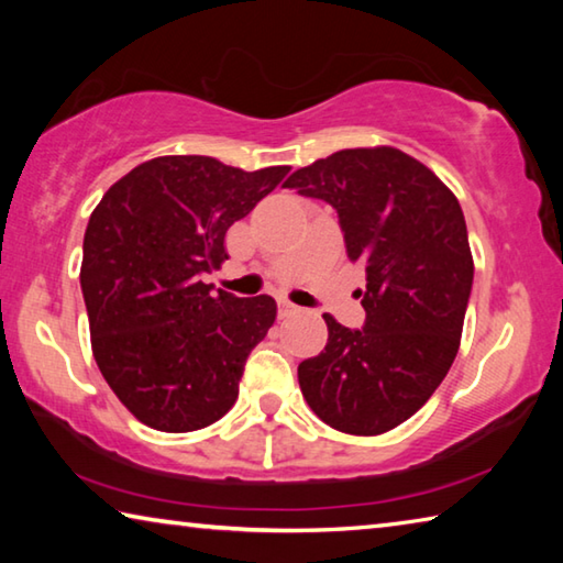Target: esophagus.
I'll list each match as a JSON object with an SVG mask.
<instances>
[{
	"instance_id": "34e87169",
	"label": "esophagus",
	"mask_w": 563,
	"mask_h": 563,
	"mask_svg": "<svg viewBox=\"0 0 563 563\" xmlns=\"http://www.w3.org/2000/svg\"><path fill=\"white\" fill-rule=\"evenodd\" d=\"M278 312L280 318H288V316H295V312H300L298 305H292L290 300H278Z\"/></svg>"
}]
</instances>
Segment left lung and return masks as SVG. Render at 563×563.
<instances>
[{
  "instance_id": "left-lung-1",
  "label": "left lung",
  "mask_w": 563,
  "mask_h": 563,
  "mask_svg": "<svg viewBox=\"0 0 563 563\" xmlns=\"http://www.w3.org/2000/svg\"><path fill=\"white\" fill-rule=\"evenodd\" d=\"M340 216L347 258L365 263V328L325 312L328 345L300 362L305 402L332 430H395L450 373L474 261L460 201L434 170L393 146L342 148L285 180Z\"/></svg>"
}]
</instances>
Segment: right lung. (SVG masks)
Masks as SVG:
<instances>
[{
  "label": "right lung",
  "mask_w": 563,
  "mask_h": 563,
  "mask_svg": "<svg viewBox=\"0 0 563 563\" xmlns=\"http://www.w3.org/2000/svg\"><path fill=\"white\" fill-rule=\"evenodd\" d=\"M288 170L158 156L93 208L79 273L91 352L113 395L151 430L196 432L233 407L245 357L278 308L271 295L211 292L201 273L221 268L228 228Z\"/></svg>",
  "instance_id": "obj_1"
}]
</instances>
